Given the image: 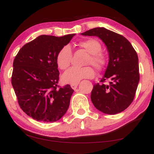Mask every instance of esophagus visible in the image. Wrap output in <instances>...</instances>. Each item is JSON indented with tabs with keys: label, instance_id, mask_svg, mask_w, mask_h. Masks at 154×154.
Returning a JSON list of instances; mask_svg holds the SVG:
<instances>
[{
	"label": "esophagus",
	"instance_id": "34e87169",
	"mask_svg": "<svg viewBox=\"0 0 154 154\" xmlns=\"http://www.w3.org/2000/svg\"><path fill=\"white\" fill-rule=\"evenodd\" d=\"M77 86H78V84H76V85H71V87L73 89H77Z\"/></svg>",
	"mask_w": 154,
	"mask_h": 154
}]
</instances>
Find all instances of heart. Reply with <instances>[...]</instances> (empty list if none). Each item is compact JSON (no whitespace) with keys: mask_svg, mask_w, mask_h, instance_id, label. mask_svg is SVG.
<instances>
[{"mask_svg":"<svg viewBox=\"0 0 154 154\" xmlns=\"http://www.w3.org/2000/svg\"><path fill=\"white\" fill-rule=\"evenodd\" d=\"M79 46L84 48L89 54L87 64L91 65L98 70H101L106 65V56L101 52L102 45L99 40L90 38L79 42ZM72 59V50L70 47H63L58 52L56 61L61 69H65L69 67ZM94 77V71L91 67L82 68L71 67L65 71L62 75V80L65 84L76 85L83 79H91Z\"/></svg>","mask_w":154,"mask_h":154,"instance_id":"heart-1","label":"heart"}]
</instances>
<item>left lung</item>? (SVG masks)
<instances>
[{"mask_svg": "<svg viewBox=\"0 0 154 154\" xmlns=\"http://www.w3.org/2000/svg\"><path fill=\"white\" fill-rule=\"evenodd\" d=\"M97 36L106 46L109 63L101 82L109 79L108 85H94L91 100L104 114H116L125 110L135 97L139 82V59L127 39L104 28H95L81 33Z\"/></svg>", "mask_w": 154, "mask_h": 154, "instance_id": "obj_1", "label": "left lung"}]
</instances>
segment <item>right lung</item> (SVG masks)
<instances>
[{
    "label": "right lung",
    "instance_id": "right-lung-1",
    "mask_svg": "<svg viewBox=\"0 0 154 154\" xmlns=\"http://www.w3.org/2000/svg\"><path fill=\"white\" fill-rule=\"evenodd\" d=\"M75 35H40L15 56L11 82L20 108L33 119L57 122L69 108L74 90L69 85L58 88L56 58Z\"/></svg>",
    "mask_w": 154,
    "mask_h": 154
}]
</instances>
